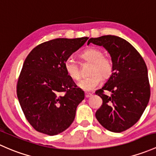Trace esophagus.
Wrapping results in <instances>:
<instances>
[{"label": "esophagus", "instance_id": "obj_1", "mask_svg": "<svg viewBox=\"0 0 156 156\" xmlns=\"http://www.w3.org/2000/svg\"><path fill=\"white\" fill-rule=\"evenodd\" d=\"M92 95V94H91V93H88V92H86L85 93V97L86 98H89V97H91V96Z\"/></svg>", "mask_w": 156, "mask_h": 156}]
</instances>
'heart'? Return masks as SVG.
Instances as JSON below:
<instances>
[{
  "label": "heart",
  "instance_id": "obj_1",
  "mask_svg": "<svg viewBox=\"0 0 156 156\" xmlns=\"http://www.w3.org/2000/svg\"><path fill=\"white\" fill-rule=\"evenodd\" d=\"M80 57L86 62H91V76L80 80L77 83L80 89L86 91L95 89L102 82L103 77L107 78L113 72V62L109 58L104 55V52L97 48H89L83 51ZM65 69L67 75L74 80L80 78V69L73 59L68 58L65 62Z\"/></svg>",
  "mask_w": 156,
  "mask_h": 156
}]
</instances>
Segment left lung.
<instances>
[{
    "mask_svg": "<svg viewBox=\"0 0 156 156\" xmlns=\"http://www.w3.org/2000/svg\"><path fill=\"white\" fill-rule=\"evenodd\" d=\"M104 46L111 57L113 73L96 94L103 100L95 113L101 126L119 133L134 126L147 107L150 97L148 71L145 62L135 48L126 40L105 35L90 38L88 44ZM104 90L112 93L103 94Z\"/></svg>",
    "mask_w": 156,
    "mask_h": 156,
    "instance_id": "8db88e82",
    "label": "left lung"
}]
</instances>
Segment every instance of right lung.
Masks as SVG:
<instances>
[{"instance_id": "add662e5", "label": "right lung", "mask_w": 156, "mask_h": 156, "mask_svg": "<svg viewBox=\"0 0 156 156\" xmlns=\"http://www.w3.org/2000/svg\"><path fill=\"white\" fill-rule=\"evenodd\" d=\"M89 39L57 38L38 45L25 58L17 97L30 126L53 136L72 124L85 93L67 75L65 62Z\"/></svg>"}]
</instances>
